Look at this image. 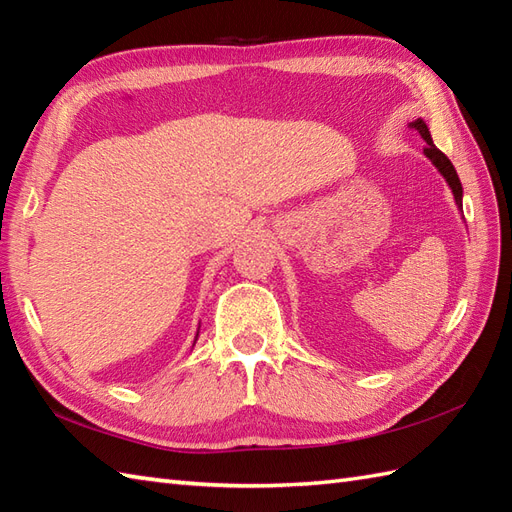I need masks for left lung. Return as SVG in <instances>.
<instances>
[{"mask_svg":"<svg viewBox=\"0 0 512 512\" xmlns=\"http://www.w3.org/2000/svg\"><path fill=\"white\" fill-rule=\"evenodd\" d=\"M411 127H416L418 134L424 138V143H427V147H424L422 154L433 162V167H436V169L440 171V176H442L444 180H447L449 189H451L453 198H455V204H458V209H460V213H462V182H460V178H458V171H455V167L451 165V160H449L447 156H444L436 145H433L431 134H429V127H427V123L422 121V118H418L416 123H411Z\"/></svg>","mask_w":512,"mask_h":512,"instance_id":"obj_1","label":"left lung"}]
</instances>
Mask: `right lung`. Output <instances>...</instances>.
Wrapping results in <instances>:
<instances>
[{"label":"right lung","mask_w":512,"mask_h":512,"mask_svg":"<svg viewBox=\"0 0 512 512\" xmlns=\"http://www.w3.org/2000/svg\"><path fill=\"white\" fill-rule=\"evenodd\" d=\"M198 334H200V330H198ZM198 334H195V341H198ZM195 345V343H193Z\"/></svg>","instance_id":"1"}]
</instances>
